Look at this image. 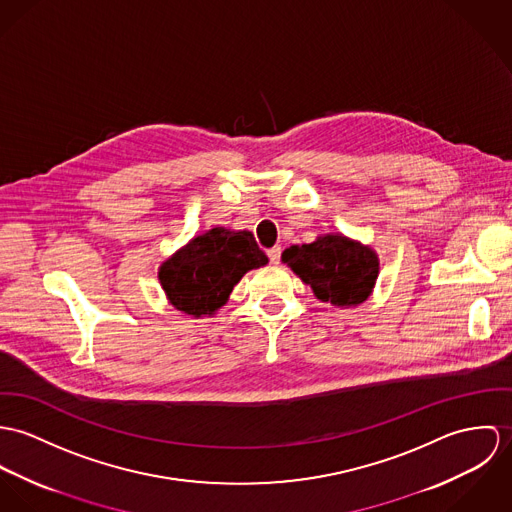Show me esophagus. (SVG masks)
<instances>
[{
    "mask_svg": "<svg viewBox=\"0 0 512 512\" xmlns=\"http://www.w3.org/2000/svg\"><path fill=\"white\" fill-rule=\"evenodd\" d=\"M281 253H283V247H281V245H275V247H271V249L267 251V255H269V261L277 265V263L281 261Z\"/></svg>",
    "mask_w": 512,
    "mask_h": 512,
    "instance_id": "obj_1",
    "label": "esophagus"
}]
</instances>
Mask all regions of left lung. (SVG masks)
Masks as SVG:
<instances>
[{"mask_svg":"<svg viewBox=\"0 0 512 512\" xmlns=\"http://www.w3.org/2000/svg\"><path fill=\"white\" fill-rule=\"evenodd\" d=\"M283 261L312 286L322 302L334 306H355L367 300L379 275L377 255L343 235L292 245L284 251Z\"/></svg>","mask_w":512,"mask_h":512,"instance_id":"left-lung-1","label":"left lung"}]
</instances>
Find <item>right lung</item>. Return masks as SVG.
I'll return each instance as SVG.
<instances>
[{
	"mask_svg": "<svg viewBox=\"0 0 512 512\" xmlns=\"http://www.w3.org/2000/svg\"><path fill=\"white\" fill-rule=\"evenodd\" d=\"M267 261L251 231L214 228L163 263L159 279L172 306L198 318L224 306L241 277Z\"/></svg>",
	"mask_w": 512,
	"mask_h": 512,
	"instance_id": "1",
	"label": "right lung"
}]
</instances>
